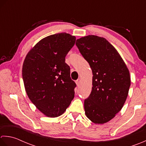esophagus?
<instances>
[{
	"mask_svg": "<svg viewBox=\"0 0 146 146\" xmlns=\"http://www.w3.org/2000/svg\"><path fill=\"white\" fill-rule=\"evenodd\" d=\"M80 82H81V79H78L76 81V84H77V86H79L80 85Z\"/></svg>",
	"mask_w": 146,
	"mask_h": 146,
	"instance_id": "obj_1",
	"label": "esophagus"
}]
</instances>
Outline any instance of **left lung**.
<instances>
[{"label": "left lung", "mask_w": 146, "mask_h": 146, "mask_svg": "<svg viewBox=\"0 0 146 146\" xmlns=\"http://www.w3.org/2000/svg\"><path fill=\"white\" fill-rule=\"evenodd\" d=\"M76 44L93 75L91 93L84 100L86 117L96 124L108 122L125 102L130 86L129 70L105 38L88 35L77 39Z\"/></svg>", "instance_id": "1"}]
</instances>
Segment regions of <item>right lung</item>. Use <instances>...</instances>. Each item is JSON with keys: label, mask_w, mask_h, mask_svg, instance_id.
Returning <instances> with one entry per match:
<instances>
[{"label": "right lung", "mask_w": 146, "mask_h": 146, "mask_svg": "<svg viewBox=\"0 0 146 146\" xmlns=\"http://www.w3.org/2000/svg\"><path fill=\"white\" fill-rule=\"evenodd\" d=\"M76 40L66 33L50 35L36 44L24 60L22 74L26 93L48 117L63 114L74 98L76 84L65 61Z\"/></svg>", "instance_id": "add662e5"}]
</instances>
